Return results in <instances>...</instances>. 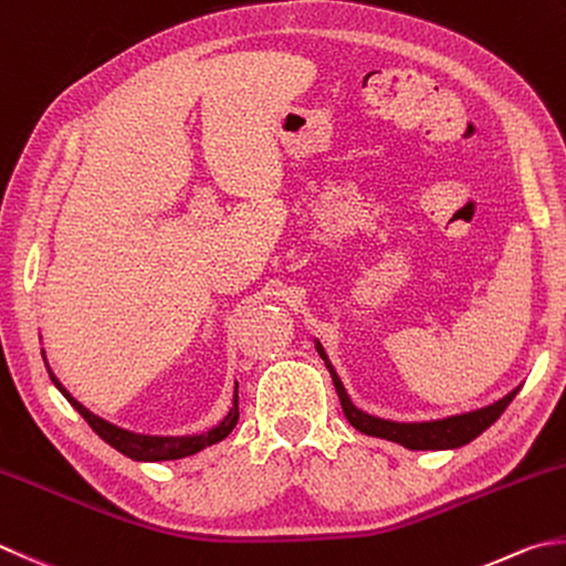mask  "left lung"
Here are the masks:
<instances>
[{
	"instance_id": "left-lung-1",
	"label": "left lung",
	"mask_w": 566,
	"mask_h": 566,
	"mask_svg": "<svg viewBox=\"0 0 566 566\" xmlns=\"http://www.w3.org/2000/svg\"><path fill=\"white\" fill-rule=\"evenodd\" d=\"M319 357L325 359V365L329 369V375H333L335 381V389H337V397L339 403H343V411L347 416V421L355 426L357 431L367 433V436H377V439H387L394 443H401L407 446L411 451H439V449H458V446H465L471 443L473 439H478L488 426H493L500 413L507 409V403L515 399V394L520 391L513 389L495 403H490L485 409H478L471 413H461V416H449V419H441V421H423V423H397V421H387V419H377V416H369L365 411H359L355 403L349 401L347 391L343 387V381H339L337 371L329 365V359L325 355L323 345H315Z\"/></svg>"
}]
</instances>
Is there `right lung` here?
Here are the masks:
<instances>
[{
  "mask_svg": "<svg viewBox=\"0 0 566 566\" xmlns=\"http://www.w3.org/2000/svg\"><path fill=\"white\" fill-rule=\"evenodd\" d=\"M49 375H51V381L56 384L63 397L69 399L71 407L76 409L85 421H88L91 429L98 433L105 443L113 446L115 451H120L123 455L133 458V461H177V458L195 455L197 451L207 449V446L227 439V436L233 431V426H237V421H239V394H237V397H233V407L227 416H223V421L219 426H214V429H209V431L199 433V436H140V433H130V431L117 429V426L103 421L95 413H91L88 409L83 407V403H78L66 389H63V384L56 377H53L51 369H49Z\"/></svg>",
  "mask_w": 566,
  "mask_h": 566,
  "instance_id": "obj_1",
  "label": "right lung"
}]
</instances>
